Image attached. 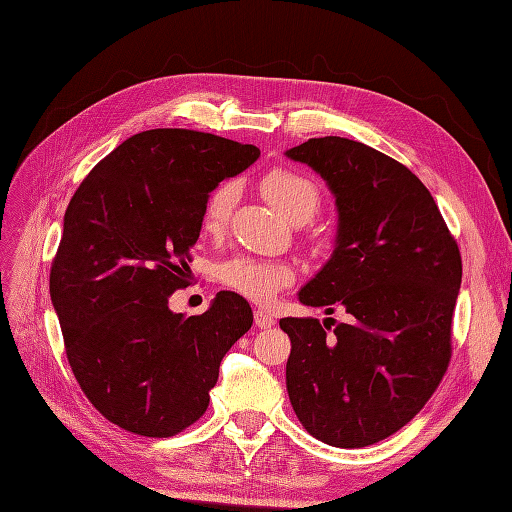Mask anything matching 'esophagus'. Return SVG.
I'll return each instance as SVG.
<instances>
[{
  "mask_svg": "<svg viewBox=\"0 0 512 512\" xmlns=\"http://www.w3.org/2000/svg\"><path fill=\"white\" fill-rule=\"evenodd\" d=\"M255 324L259 326V329H270V326L274 324V318L270 316V313H266L264 309H257L255 311Z\"/></svg>",
  "mask_w": 512,
  "mask_h": 512,
  "instance_id": "esophagus-1",
  "label": "esophagus"
}]
</instances>
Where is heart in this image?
Masks as SVG:
<instances>
[{
    "label": "heart",
    "mask_w": 512,
    "mask_h": 512,
    "mask_svg": "<svg viewBox=\"0 0 512 512\" xmlns=\"http://www.w3.org/2000/svg\"><path fill=\"white\" fill-rule=\"evenodd\" d=\"M261 192L292 222L309 220L320 207V188L316 186V181L298 173L294 168L277 166L268 170L264 179H261ZM233 201L235 188L229 181L220 183V186L209 192L201 214L203 231L220 233L225 229ZM294 277V268L283 264V261L255 259L248 255L229 257L220 261L218 266L220 283L235 294L255 300V303H268L285 287H290Z\"/></svg>",
    "instance_id": "obj_1"
}]
</instances>
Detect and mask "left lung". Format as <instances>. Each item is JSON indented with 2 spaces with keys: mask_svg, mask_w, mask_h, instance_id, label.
<instances>
[{
  "mask_svg": "<svg viewBox=\"0 0 512 512\" xmlns=\"http://www.w3.org/2000/svg\"><path fill=\"white\" fill-rule=\"evenodd\" d=\"M287 157L329 183L339 214L335 251L298 298L350 316L333 330V318L279 322L292 342L287 393L309 435L365 448L409 424L448 370L461 251L428 188L393 157L339 136Z\"/></svg>",
  "mask_w": 512,
  "mask_h": 512,
  "instance_id": "left-lung-1",
  "label": "left lung"
}]
</instances>
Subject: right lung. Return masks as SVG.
Listing matches in <instances>:
<instances>
[{"label":"right lung","mask_w":512,"mask_h":512,"mask_svg":"<svg viewBox=\"0 0 512 512\" xmlns=\"http://www.w3.org/2000/svg\"><path fill=\"white\" fill-rule=\"evenodd\" d=\"M259 157L255 144L149 129L90 170L64 214L49 294L67 359L95 409L134 435L173 437L199 419L253 311L218 292L201 316L168 309L188 285L205 199Z\"/></svg>","instance_id":"1"}]
</instances>
